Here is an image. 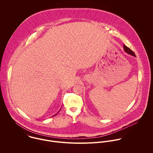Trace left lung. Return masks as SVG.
<instances>
[{
  "instance_id": "left-lung-1",
  "label": "left lung",
  "mask_w": 153,
  "mask_h": 153,
  "mask_svg": "<svg viewBox=\"0 0 153 153\" xmlns=\"http://www.w3.org/2000/svg\"><path fill=\"white\" fill-rule=\"evenodd\" d=\"M124 51L127 53H128V54H130V55H132V56H135V53H134V52L130 49L129 48H128L127 46H126L125 45H124Z\"/></svg>"
}]
</instances>
